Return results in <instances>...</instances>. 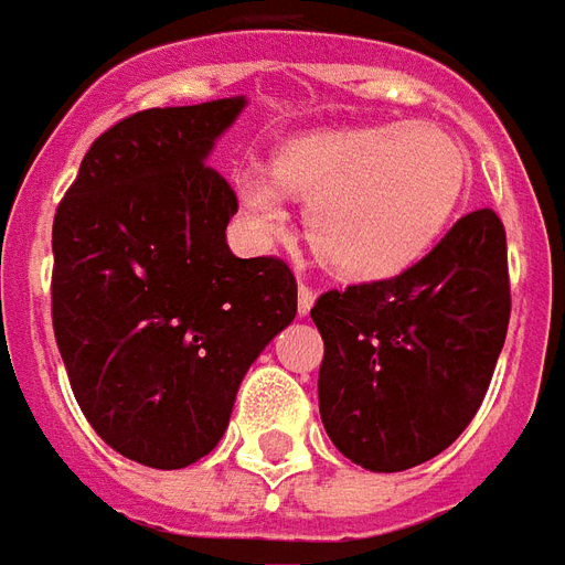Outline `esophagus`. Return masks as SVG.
Listing matches in <instances>:
<instances>
[{"label":"esophagus","instance_id":"1","mask_svg":"<svg viewBox=\"0 0 565 565\" xmlns=\"http://www.w3.org/2000/svg\"><path fill=\"white\" fill-rule=\"evenodd\" d=\"M313 301H316L313 286H307V282H301V286H298V313H301V316L310 313V307H313Z\"/></svg>","mask_w":565,"mask_h":565}]
</instances>
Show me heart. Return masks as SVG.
<instances>
[{
	"label": "heart",
	"instance_id": "1",
	"mask_svg": "<svg viewBox=\"0 0 565 565\" xmlns=\"http://www.w3.org/2000/svg\"><path fill=\"white\" fill-rule=\"evenodd\" d=\"M466 182V148L454 134L429 121H392L295 139L270 173L243 170L237 191L255 239L286 227V191L307 200V243L331 274L383 279L431 249Z\"/></svg>",
	"mask_w": 565,
	"mask_h": 565
}]
</instances>
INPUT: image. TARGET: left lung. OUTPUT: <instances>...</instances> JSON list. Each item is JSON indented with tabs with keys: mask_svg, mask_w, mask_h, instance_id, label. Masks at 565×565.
<instances>
[{
	"mask_svg": "<svg viewBox=\"0 0 565 565\" xmlns=\"http://www.w3.org/2000/svg\"><path fill=\"white\" fill-rule=\"evenodd\" d=\"M310 316L326 343L319 414L334 447L371 471L426 462L478 414L505 343L502 218L468 212L426 258L326 291Z\"/></svg>",
	"mask_w": 565,
	"mask_h": 565,
	"instance_id": "left-lung-1",
	"label": "left lung"
}]
</instances>
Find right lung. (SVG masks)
Instances as JSON below:
<instances>
[{
  "instance_id": "1",
  "label": "right lung",
  "mask_w": 565,
  "mask_h": 565,
  "mask_svg": "<svg viewBox=\"0 0 565 565\" xmlns=\"http://www.w3.org/2000/svg\"><path fill=\"white\" fill-rule=\"evenodd\" d=\"M243 97L146 109L87 148L54 215L51 319L75 402L111 450L185 468L222 441L239 380L298 313L282 258H237V194L206 154Z\"/></svg>"
}]
</instances>
